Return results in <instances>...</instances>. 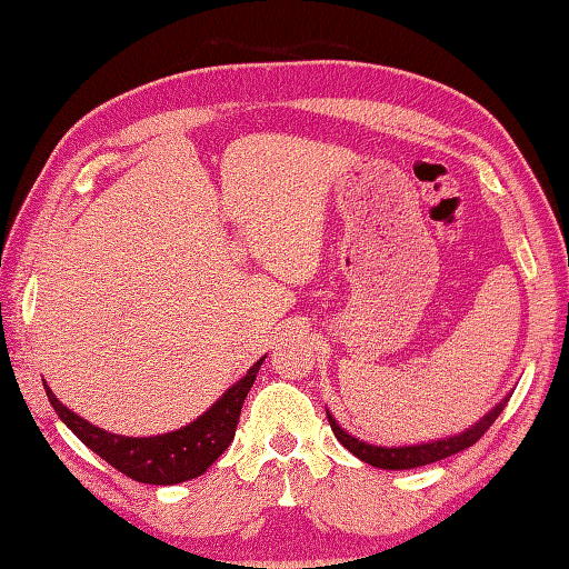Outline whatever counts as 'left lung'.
Here are the masks:
<instances>
[{
  "mask_svg": "<svg viewBox=\"0 0 569 569\" xmlns=\"http://www.w3.org/2000/svg\"><path fill=\"white\" fill-rule=\"evenodd\" d=\"M506 403H509V396L501 398V401L493 406L479 422H475V426L467 428L465 432L452 435V438L435 440V442H420V445H406V447H381V445L361 442L359 438H355V435H349L347 430L337 426V420L330 416V410H328V420H330L335 438L340 440L355 457H359L361 462L379 467V469H416V467H426V465L438 462V459L462 452V450H467V447L475 445L481 435H485L493 426V420L501 416Z\"/></svg>",
  "mask_w": 569,
  "mask_h": 569,
  "instance_id": "obj_1",
  "label": "left lung"
}]
</instances>
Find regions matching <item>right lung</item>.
I'll use <instances>...</instances> for the list:
<instances>
[{
	"mask_svg": "<svg viewBox=\"0 0 569 569\" xmlns=\"http://www.w3.org/2000/svg\"><path fill=\"white\" fill-rule=\"evenodd\" d=\"M263 359L266 357H261L234 386H229L200 418L188 422L186 428L153 435V438H127V435L107 432L60 403L46 381L43 389L58 418L107 465L141 485L171 487L204 475L234 440L241 406H244V398L251 391Z\"/></svg>",
	"mask_w": 569,
	"mask_h": 569,
	"instance_id": "right-lung-1",
	"label": "right lung"
}]
</instances>
